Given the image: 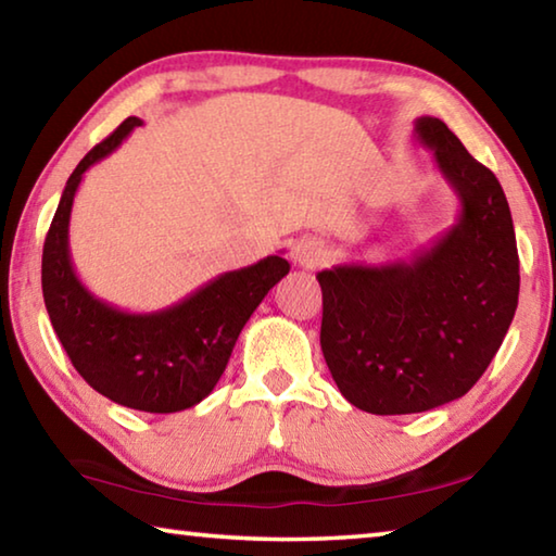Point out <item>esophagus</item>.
<instances>
[{
    "instance_id": "1",
    "label": "esophagus",
    "mask_w": 556,
    "mask_h": 556,
    "mask_svg": "<svg viewBox=\"0 0 556 556\" xmlns=\"http://www.w3.org/2000/svg\"><path fill=\"white\" fill-rule=\"evenodd\" d=\"M324 260L326 250L316 238H301L291 244V262L299 267H318Z\"/></svg>"
}]
</instances>
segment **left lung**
Here are the masks:
<instances>
[{
	"instance_id": "obj_1",
	"label": "left lung",
	"mask_w": 556,
	"mask_h": 556,
	"mask_svg": "<svg viewBox=\"0 0 556 556\" xmlns=\"http://www.w3.org/2000/svg\"><path fill=\"white\" fill-rule=\"evenodd\" d=\"M414 131L458 195L456 223L412 262L316 275L326 365L343 397L370 414L427 412L464 397L501 348L520 294L501 181L441 119L419 117Z\"/></svg>"
}]
</instances>
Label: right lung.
I'll return each mask as SVG.
<instances>
[{
	"label": "right lung",
	"mask_w": 556,
	"mask_h": 556,
	"mask_svg": "<svg viewBox=\"0 0 556 556\" xmlns=\"http://www.w3.org/2000/svg\"><path fill=\"white\" fill-rule=\"evenodd\" d=\"M139 125V117H127L75 166L43 242L41 287L53 331L92 390L122 407L172 414L213 392L242 326L267 291L289 275V262L269 255L257 265L225 271L178 304L152 314L119 312L90 294L75 275L68 250L75 191L83 174L115 152Z\"/></svg>",
	"instance_id": "add662e5"
}]
</instances>
